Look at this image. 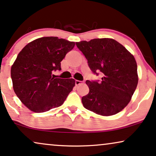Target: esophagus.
Returning <instances> with one entry per match:
<instances>
[{
	"instance_id": "esophagus-1",
	"label": "esophagus",
	"mask_w": 156,
	"mask_h": 156,
	"mask_svg": "<svg viewBox=\"0 0 156 156\" xmlns=\"http://www.w3.org/2000/svg\"><path fill=\"white\" fill-rule=\"evenodd\" d=\"M75 83H76V86H78V85H80L82 83H83V82L81 81V80H76V81H75Z\"/></svg>"
}]
</instances>
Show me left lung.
Listing matches in <instances>:
<instances>
[{
	"mask_svg": "<svg viewBox=\"0 0 156 156\" xmlns=\"http://www.w3.org/2000/svg\"><path fill=\"white\" fill-rule=\"evenodd\" d=\"M76 44L93 73L101 76L100 80H86L89 93L82 98L83 106L101 115L119 113L130 102L138 85L133 55L111 38H95Z\"/></svg>",
	"mask_w": 156,
	"mask_h": 156,
	"instance_id": "left-lung-1",
	"label": "left lung"
}]
</instances>
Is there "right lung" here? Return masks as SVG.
<instances>
[{"label":"right lung","mask_w":156,"mask_h":156,"mask_svg":"<svg viewBox=\"0 0 156 156\" xmlns=\"http://www.w3.org/2000/svg\"><path fill=\"white\" fill-rule=\"evenodd\" d=\"M75 46L58 37H43L29 43L18 53L11 67L13 90L20 101L36 113L63 104L75 86L73 78H53L61 62Z\"/></svg>","instance_id":"right-lung-1"}]
</instances>
